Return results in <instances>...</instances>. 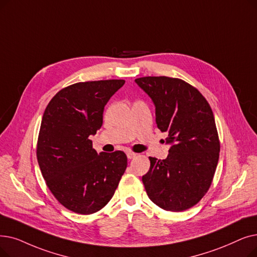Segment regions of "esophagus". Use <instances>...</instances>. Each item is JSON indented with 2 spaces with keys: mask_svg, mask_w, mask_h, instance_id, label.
<instances>
[{
  "mask_svg": "<svg viewBox=\"0 0 257 257\" xmlns=\"http://www.w3.org/2000/svg\"><path fill=\"white\" fill-rule=\"evenodd\" d=\"M126 154H127V158H128L129 160H131V159H135L136 156H137V153H135V152H131V151H128Z\"/></svg>",
  "mask_w": 257,
  "mask_h": 257,
  "instance_id": "1",
  "label": "esophagus"
}]
</instances>
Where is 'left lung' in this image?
<instances>
[{
    "instance_id": "left-lung-1",
    "label": "left lung",
    "mask_w": 257,
    "mask_h": 257,
    "mask_svg": "<svg viewBox=\"0 0 257 257\" xmlns=\"http://www.w3.org/2000/svg\"><path fill=\"white\" fill-rule=\"evenodd\" d=\"M155 107V121L170 145L165 160L149 158L142 181L152 202L180 212L207 193L219 158V141L212 109L196 88L168 76L136 80Z\"/></svg>"
}]
</instances>
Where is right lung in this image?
Returning a JSON list of instances; mask_svg holds the SVG:
<instances>
[{"mask_svg": "<svg viewBox=\"0 0 257 257\" xmlns=\"http://www.w3.org/2000/svg\"><path fill=\"white\" fill-rule=\"evenodd\" d=\"M124 80L76 83L62 89L47 105L39 133L37 158L51 193L67 209L92 214L112 198L127 168L122 151L97 153L94 136L104 108Z\"/></svg>", "mask_w": 257, "mask_h": 257, "instance_id": "1", "label": "right lung"}]
</instances>
